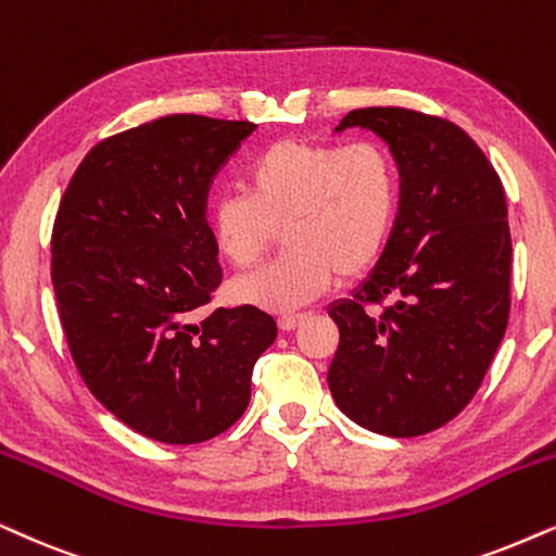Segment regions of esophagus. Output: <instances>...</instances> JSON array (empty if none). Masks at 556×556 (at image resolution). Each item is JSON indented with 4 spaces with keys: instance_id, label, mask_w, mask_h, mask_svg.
I'll return each instance as SVG.
<instances>
[{
    "instance_id": "esophagus-1",
    "label": "esophagus",
    "mask_w": 556,
    "mask_h": 556,
    "mask_svg": "<svg viewBox=\"0 0 556 556\" xmlns=\"http://www.w3.org/2000/svg\"><path fill=\"white\" fill-rule=\"evenodd\" d=\"M302 320H305V313H282L279 315V328L294 330Z\"/></svg>"
}]
</instances>
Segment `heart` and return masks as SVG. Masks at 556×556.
<instances>
[{
	"label": "heart",
	"instance_id": "obj_1",
	"mask_svg": "<svg viewBox=\"0 0 556 556\" xmlns=\"http://www.w3.org/2000/svg\"><path fill=\"white\" fill-rule=\"evenodd\" d=\"M245 194L215 197L213 243L233 269H254L277 243L287 251L238 279L233 298L266 311H292L326 292L333 277H364L388 249L400 207L395 159L375 140H274L249 161Z\"/></svg>",
	"mask_w": 556,
	"mask_h": 556
}]
</instances>
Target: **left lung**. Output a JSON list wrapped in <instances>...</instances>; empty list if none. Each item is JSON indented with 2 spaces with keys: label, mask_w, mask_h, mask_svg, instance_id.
<instances>
[{
  "label": "left lung",
  "mask_w": 556,
  "mask_h": 556,
  "mask_svg": "<svg viewBox=\"0 0 556 556\" xmlns=\"http://www.w3.org/2000/svg\"><path fill=\"white\" fill-rule=\"evenodd\" d=\"M400 168V207L367 282L330 307L336 405L375 433L410 439L459 416L480 390L510 315L503 181L459 125L407 108L351 110ZM382 306L371 314L369 306Z\"/></svg>",
  "instance_id": "left-lung-1"
}]
</instances>
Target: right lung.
Here are the masks:
<instances>
[{"label": "right lung", "instance_id": "1", "mask_svg": "<svg viewBox=\"0 0 556 556\" xmlns=\"http://www.w3.org/2000/svg\"><path fill=\"white\" fill-rule=\"evenodd\" d=\"M254 130L166 115L117 132L84 156L55 213L51 279L72 359L91 395L153 441L200 444L228 431L277 339L254 305L192 320L223 282L210 185Z\"/></svg>", "mask_w": 556, "mask_h": 556}]
</instances>
